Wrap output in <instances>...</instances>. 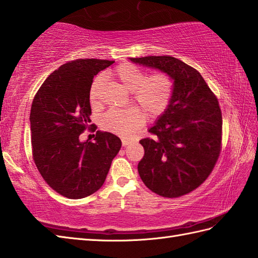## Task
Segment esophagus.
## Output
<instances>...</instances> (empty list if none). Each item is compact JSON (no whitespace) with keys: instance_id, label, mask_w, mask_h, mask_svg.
<instances>
[{"instance_id":"obj_1","label":"esophagus","mask_w":258,"mask_h":258,"mask_svg":"<svg viewBox=\"0 0 258 258\" xmlns=\"http://www.w3.org/2000/svg\"><path fill=\"white\" fill-rule=\"evenodd\" d=\"M130 144V142L128 141H126V140H122V145L125 147V146H127Z\"/></svg>"}]
</instances>
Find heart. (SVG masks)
<instances>
[{
    "mask_svg": "<svg viewBox=\"0 0 258 258\" xmlns=\"http://www.w3.org/2000/svg\"><path fill=\"white\" fill-rule=\"evenodd\" d=\"M112 74L131 92V101L142 113L135 108L109 109L104 114L102 125L122 138L131 139L144 125L143 113L153 119L166 111L173 96L174 81L171 75L163 72L147 76L145 71L132 63L119 64ZM104 84L105 81L101 75L93 80L90 87V102L93 106L100 104Z\"/></svg>",
    "mask_w": 258,
    "mask_h": 258,
    "instance_id": "b5f03b06",
    "label": "heart"
}]
</instances>
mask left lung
<instances>
[{"label":"left lung","instance_id":"obj_1","mask_svg":"<svg viewBox=\"0 0 258 258\" xmlns=\"http://www.w3.org/2000/svg\"><path fill=\"white\" fill-rule=\"evenodd\" d=\"M135 64L172 76L174 91L167 109L143 139L139 163L143 183L164 197L189 193L213 171L221 152L222 113L199 71L172 56L130 58Z\"/></svg>","mask_w":258,"mask_h":258}]
</instances>
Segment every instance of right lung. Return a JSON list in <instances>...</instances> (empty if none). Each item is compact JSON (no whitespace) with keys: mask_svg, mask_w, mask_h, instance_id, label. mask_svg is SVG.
Instances as JSON below:
<instances>
[{"mask_svg":"<svg viewBox=\"0 0 258 258\" xmlns=\"http://www.w3.org/2000/svg\"><path fill=\"white\" fill-rule=\"evenodd\" d=\"M114 61L75 59L48 76L33 100L30 123L35 165L51 187L68 199H84L103 185L122 142L96 132L94 142H82L90 128V87L93 78Z\"/></svg>","mask_w":258,"mask_h":258,"instance_id":"obj_1","label":"right lung"}]
</instances>
